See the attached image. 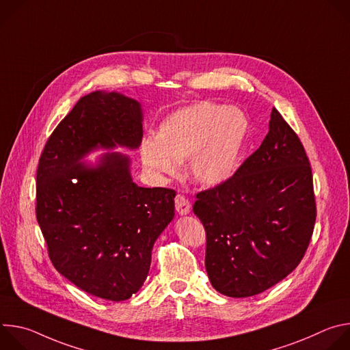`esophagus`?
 Segmentation results:
<instances>
[{
    "label": "esophagus",
    "instance_id": "esophagus-1",
    "mask_svg": "<svg viewBox=\"0 0 350 350\" xmlns=\"http://www.w3.org/2000/svg\"><path fill=\"white\" fill-rule=\"evenodd\" d=\"M176 211L181 216H187L191 212V204H189V201H188L185 196L178 195L176 198Z\"/></svg>",
    "mask_w": 350,
    "mask_h": 350
}]
</instances>
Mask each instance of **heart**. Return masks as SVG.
Here are the masks:
<instances>
[{
	"label": "heart",
	"mask_w": 350,
	"mask_h": 350,
	"mask_svg": "<svg viewBox=\"0 0 350 350\" xmlns=\"http://www.w3.org/2000/svg\"><path fill=\"white\" fill-rule=\"evenodd\" d=\"M251 131L246 113L235 107L202 101L176 111L159 126L158 138L141 144L144 167L154 177H172L189 159L192 181L205 188L224 184L235 173Z\"/></svg>",
	"instance_id": "b5f03b06"
}]
</instances>
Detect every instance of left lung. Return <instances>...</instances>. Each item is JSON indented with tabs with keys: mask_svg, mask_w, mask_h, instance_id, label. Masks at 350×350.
I'll return each instance as SVG.
<instances>
[{
	"mask_svg": "<svg viewBox=\"0 0 350 350\" xmlns=\"http://www.w3.org/2000/svg\"><path fill=\"white\" fill-rule=\"evenodd\" d=\"M193 213L206 231L211 284L226 296L265 292L301 263L316 221L312 169L275 108L258 151L224 184L199 192Z\"/></svg>",
	"mask_w": 350,
	"mask_h": 350,
	"instance_id": "1",
	"label": "left lung"
}]
</instances>
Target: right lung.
<instances>
[{"instance_id": "add662e5", "label": "right lung", "mask_w": 350, "mask_h": 350, "mask_svg": "<svg viewBox=\"0 0 350 350\" xmlns=\"http://www.w3.org/2000/svg\"><path fill=\"white\" fill-rule=\"evenodd\" d=\"M144 111L116 91L81 96L48 138L37 169V221L54 267L81 291L122 302L146 280L155 241L174 217L176 191L131 177ZM108 150L95 163L91 153Z\"/></svg>"}]
</instances>
